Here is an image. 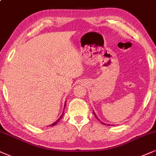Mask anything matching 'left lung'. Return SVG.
Wrapping results in <instances>:
<instances>
[{
    "label": "left lung",
    "instance_id": "1",
    "mask_svg": "<svg viewBox=\"0 0 156 156\" xmlns=\"http://www.w3.org/2000/svg\"><path fill=\"white\" fill-rule=\"evenodd\" d=\"M93 114H94V116H95V118H96V119H98V116H97V115H96V114H95V112H94V111H93ZM98 120H99V121H101V120H100V119H98ZM101 123H102V124H105V125H108V124H105V123H104V122H101ZM109 126H110V124H109Z\"/></svg>",
    "mask_w": 156,
    "mask_h": 156
}]
</instances>
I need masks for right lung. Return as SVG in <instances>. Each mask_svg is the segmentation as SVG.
Wrapping results in <instances>:
<instances>
[{
    "label": "right lung",
    "instance_id": "add662e5",
    "mask_svg": "<svg viewBox=\"0 0 156 156\" xmlns=\"http://www.w3.org/2000/svg\"><path fill=\"white\" fill-rule=\"evenodd\" d=\"M66 102H65V104H64V107L65 106H66ZM63 113H63H63H62V114H61V116L60 117H59V118H58V120L56 121V122H55L54 123H53V124H51V126H55V124H57V123L58 122H59V121H60L61 120V119H62V117H63Z\"/></svg>",
    "mask_w": 156,
    "mask_h": 156
}]
</instances>
